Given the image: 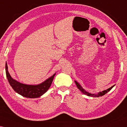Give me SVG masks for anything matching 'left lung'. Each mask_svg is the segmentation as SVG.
<instances>
[{"label":"left lung","mask_w":127,"mask_h":127,"mask_svg":"<svg viewBox=\"0 0 127 127\" xmlns=\"http://www.w3.org/2000/svg\"><path fill=\"white\" fill-rule=\"evenodd\" d=\"M74 82H75L76 85V86H77L78 89H79L80 91L82 93L85 94V95L89 96H92V97H99V96H101L102 95H103L107 93V92L110 91V90H111L112 88L115 86V85H114L113 86H112L111 88H108V89H107L104 90L102 92H99V93H98L97 94H95V93H91L86 91V90L84 89V88L81 86V85H80V84L76 81H74Z\"/></svg>","instance_id":"obj_1"}]
</instances>
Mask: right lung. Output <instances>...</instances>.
I'll return each mask as SVG.
<instances>
[{
	"instance_id": "obj_1",
	"label": "right lung",
	"mask_w": 127,
	"mask_h": 127,
	"mask_svg": "<svg viewBox=\"0 0 127 127\" xmlns=\"http://www.w3.org/2000/svg\"><path fill=\"white\" fill-rule=\"evenodd\" d=\"M6 76L10 85L20 95L29 98H35L42 96L47 91L51 86L55 74L48 78L45 81L37 85H28L21 83L11 77L8 71V65L5 63Z\"/></svg>"
}]
</instances>
